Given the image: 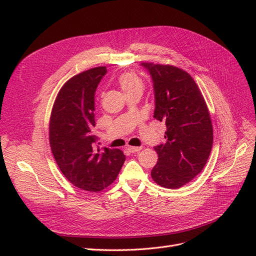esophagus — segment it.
Returning <instances> with one entry per match:
<instances>
[{"instance_id":"34e87169","label":"esophagus","mask_w":256,"mask_h":256,"mask_svg":"<svg viewBox=\"0 0 256 256\" xmlns=\"http://www.w3.org/2000/svg\"><path fill=\"white\" fill-rule=\"evenodd\" d=\"M142 150V147H136V146H128V150L130 152H138Z\"/></svg>"}]
</instances>
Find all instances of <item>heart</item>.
Returning <instances> with one entry per match:
<instances>
[{"label": "heart", "mask_w": 256, "mask_h": 256, "mask_svg": "<svg viewBox=\"0 0 256 256\" xmlns=\"http://www.w3.org/2000/svg\"><path fill=\"white\" fill-rule=\"evenodd\" d=\"M118 82L120 84V88L124 90L126 95L131 94V92H142L144 90V82L143 80L134 72H126L122 74Z\"/></svg>", "instance_id": "b5f03b06"}]
</instances>
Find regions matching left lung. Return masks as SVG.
Here are the masks:
<instances>
[{
  "label": "left lung",
  "mask_w": 256,
  "mask_h": 256,
  "mask_svg": "<svg viewBox=\"0 0 256 256\" xmlns=\"http://www.w3.org/2000/svg\"><path fill=\"white\" fill-rule=\"evenodd\" d=\"M142 66L154 82V118L166 125V143L154 147L158 162L152 178L161 187L180 188L200 173L210 154V114L198 84L184 69L147 62Z\"/></svg>",
  "instance_id": "left-lung-1"
}]
</instances>
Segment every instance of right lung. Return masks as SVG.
<instances>
[{"label":"right lung","instance_id":"obj_1","mask_svg":"<svg viewBox=\"0 0 256 256\" xmlns=\"http://www.w3.org/2000/svg\"><path fill=\"white\" fill-rule=\"evenodd\" d=\"M106 66L72 76L53 104L49 141L56 164L68 182L90 192L102 191L118 177L126 156L118 148H96L95 92Z\"/></svg>","mask_w":256,"mask_h":256}]
</instances>
